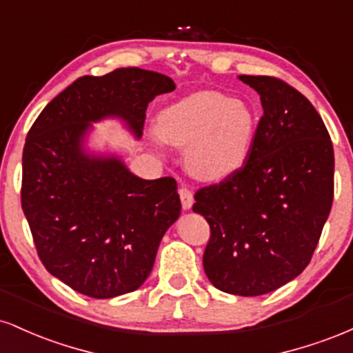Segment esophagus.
<instances>
[{"instance_id": "obj_1", "label": "esophagus", "mask_w": 353, "mask_h": 353, "mask_svg": "<svg viewBox=\"0 0 353 353\" xmlns=\"http://www.w3.org/2000/svg\"><path fill=\"white\" fill-rule=\"evenodd\" d=\"M179 196H181V202H182V209L188 210L192 208V202H194V196H192V190L185 185H182L179 189Z\"/></svg>"}]
</instances>
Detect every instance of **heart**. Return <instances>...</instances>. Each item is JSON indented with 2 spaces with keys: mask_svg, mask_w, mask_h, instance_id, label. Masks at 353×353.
I'll return each instance as SVG.
<instances>
[{
  "mask_svg": "<svg viewBox=\"0 0 353 353\" xmlns=\"http://www.w3.org/2000/svg\"><path fill=\"white\" fill-rule=\"evenodd\" d=\"M257 116L242 99L216 91L190 94L159 116L156 141L185 148V165L202 181L236 172L252 148Z\"/></svg>",
  "mask_w": 353,
  "mask_h": 353,
  "instance_id": "1",
  "label": "heart"
}]
</instances>
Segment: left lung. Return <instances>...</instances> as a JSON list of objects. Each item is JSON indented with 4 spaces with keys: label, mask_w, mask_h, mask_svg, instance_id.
I'll use <instances>...</instances> for the list:
<instances>
[{
    "label": "left lung",
    "mask_w": 353,
    "mask_h": 353,
    "mask_svg": "<svg viewBox=\"0 0 353 353\" xmlns=\"http://www.w3.org/2000/svg\"><path fill=\"white\" fill-rule=\"evenodd\" d=\"M261 96L249 156L219 184L201 188L194 212L210 239L204 270L222 292L255 297L302 274L334 201V145L310 101L272 76H239Z\"/></svg>",
    "instance_id": "obj_1"
}]
</instances>
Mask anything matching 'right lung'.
<instances>
[{"label": "right lung", "instance_id": "1", "mask_svg": "<svg viewBox=\"0 0 353 353\" xmlns=\"http://www.w3.org/2000/svg\"><path fill=\"white\" fill-rule=\"evenodd\" d=\"M161 72L83 76L43 109L23 149L21 205L46 270L76 292L111 299L143 285L181 214L172 177L145 181L116 156L84 151L91 123L119 117L137 139L145 109L171 92Z\"/></svg>", "mask_w": 353, "mask_h": 353}]
</instances>
